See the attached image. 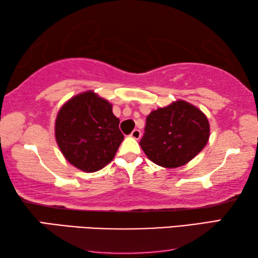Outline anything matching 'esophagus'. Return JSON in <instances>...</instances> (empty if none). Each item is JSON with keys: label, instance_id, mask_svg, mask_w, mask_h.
Returning <instances> with one entry per match:
<instances>
[{"label": "esophagus", "instance_id": "obj_1", "mask_svg": "<svg viewBox=\"0 0 258 258\" xmlns=\"http://www.w3.org/2000/svg\"><path fill=\"white\" fill-rule=\"evenodd\" d=\"M131 138H133L135 140H139L141 138V131L140 130H134L132 133H131Z\"/></svg>", "mask_w": 258, "mask_h": 258}]
</instances>
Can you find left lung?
Masks as SVG:
<instances>
[{"label":"left lung","instance_id":"1","mask_svg":"<svg viewBox=\"0 0 258 258\" xmlns=\"http://www.w3.org/2000/svg\"><path fill=\"white\" fill-rule=\"evenodd\" d=\"M145 132L140 146L148 158L161 167L176 168L204 149L211 128L198 107L176 100L148 115Z\"/></svg>","mask_w":258,"mask_h":258}]
</instances>
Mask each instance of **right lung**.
<instances>
[{
    "instance_id": "right-lung-1",
    "label": "right lung",
    "mask_w": 258,
    "mask_h": 258,
    "mask_svg": "<svg viewBox=\"0 0 258 258\" xmlns=\"http://www.w3.org/2000/svg\"><path fill=\"white\" fill-rule=\"evenodd\" d=\"M112 104L94 91L64 102L56 113L54 137L61 154L76 168L93 173L115 157L124 135Z\"/></svg>"
}]
</instances>
